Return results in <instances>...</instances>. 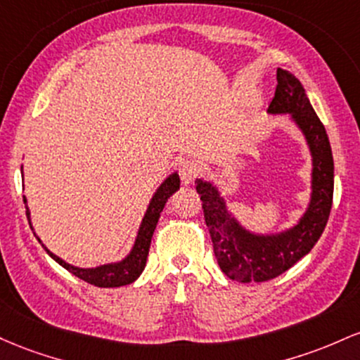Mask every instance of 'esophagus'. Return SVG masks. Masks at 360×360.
I'll list each match as a JSON object with an SVG mask.
<instances>
[{
	"label": "esophagus",
	"instance_id": "1",
	"mask_svg": "<svg viewBox=\"0 0 360 360\" xmlns=\"http://www.w3.org/2000/svg\"><path fill=\"white\" fill-rule=\"evenodd\" d=\"M179 173H180L181 184L188 185V184H192L193 179H195V175L199 173V168H197V165L193 163V161L184 160V161H180V165H179Z\"/></svg>",
	"mask_w": 360,
	"mask_h": 360
}]
</instances>
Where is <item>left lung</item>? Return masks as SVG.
I'll list each match as a JSON object with an SVG mask.
<instances>
[{
    "label": "left lung",
    "mask_w": 360,
    "mask_h": 360,
    "mask_svg": "<svg viewBox=\"0 0 360 360\" xmlns=\"http://www.w3.org/2000/svg\"><path fill=\"white\" fill-rule=\"evenodd\" d=\"M267 112L289 117L311 156L309 199L296 223L277 231H253L231 212L214 180L195 179L217 264L226 277L243 284L270 281L308 255L332 211L335 175L328 136L300 79L290 71L277 68L276 95Z\"/></svg>",
    "instance_id": "left-lung-1"
}]
</instances>
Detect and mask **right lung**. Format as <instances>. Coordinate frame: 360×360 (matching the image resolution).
Segmentation results:
<instances>
[{"label":"right lung","mask_w":360,"mask_h":360,"mask_svg":"<svg viewBox=\"0 0 360 360\" xmlns=\"http://www.w3.org/2000/svg\"><path fill=\"white\" fill-rule=\"evenodd\" d=\"M23 169V167H22ZM180 188V176L179 172H173L165 179L161 184L158 185L155 193H153L151 200H149L146 212H144L143 219H141L139 229L136 233V240L132 243L131 250L124 258L117 262H108V264H102L96 265V267H78V265L68 264L66 260L52 253L46 245L42 243V240L37 236L35 233L34 224H32V217H30V209L27 205V197H23V202H25V209H27V219L28 224H30L32 231H34L37 240L42 243L44 250L49 253L51 258H54L56 262L71 272L72 276L79 277L82 281L88 282V284L96 285V288H120V285H127L132 284L137 277L143 274L144 267H146L148 262V253H149V246H151V238L153 233H155L156 224H158L161 211L165 209V204L169 197L173 195L176 191Z\"/></svg>","instance_id":"add662e5"}]
</instances>
